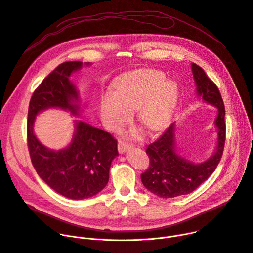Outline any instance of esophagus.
Returning <instances> with one entry per match:
<instances>
[{"mask_svg": "<svg viewBox=\"0 0 253 253\" xmlns=\"http://www.w3.org/2000/svg\"><path fill=\"white\" fill-rule=\"evenodd\" d=\"M131 146H132V144H129V143L125 142V141H122V140H119V141H118V150H119L120 153L125 152V151H126L128 148H130Z\"/></svg>", "mask_w": 253, "mask_h": 253, "instance_id": "esophagus-1", "label": "esophagus"}]
</instances>
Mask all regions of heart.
I'll list each match as a JSON object with an SVG mask.
<instances>
[{
  "label": "heart",
  "instance_id": "1",
  "mask_svg": "<svg viewBox=\"0 0 253 253\" xmlns=\"http://www.w3.org/2000/svg\"><path fill=\"white\" fill-rule=\"evenodd\" d=\"M116 94L108 93L100 103V117L110 130L120 129L138 109L137 119L150 132L164 129L169 122L176 100V86L158 71L132 73L116 84Z\"/></svg>",
  "mask_w": 253,
  "mask_h": 253
}]
</instances>
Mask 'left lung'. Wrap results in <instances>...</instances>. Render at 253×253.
<instances>
[{
    "instance_id": "obj_1",
    "label": "left lung",
    "mask_w": 253,
    "mask_h": 253,
    "mask_svg": "<svg viewBox=\"0 0 253 253\" xmlns=\"http://www.w3.org/2000/svg\"><path fill=\"white\" fill-rule=\"evenodd\" d=\"M192 70L198 94L204 101L218 108L215 121L218 127V145L215 154L206 162L199 165L188 162L174 150V123L159 138L147 145L149 167L141 173V181L152 194L165 199L188 195L200 187L215 171L224 150L225 107L220 90L201 66L193 63Z\"/></svg>"
}]
</instances>
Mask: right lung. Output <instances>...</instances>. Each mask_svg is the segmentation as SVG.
Instances as JSON below:
<instances>
[{
	"label": "right lung",
	"mask_w": 253,
	"mask_h": 253,
	"mask_svg": "<svg viewBox=\"0 0 253 253\" xmlns=\"http://www.w3.org/2000/svg\"><path fill=\"white\" fill-rule=\"evenodd\" d=\"M82 64L62 62L42 81L31 97L27 120L28 150L37 174L56 193L73 200L93 197L106 187L112 160L119 154L117 140L110 133L79 121L72 143L52 151L37 140L33 123L40 111L51 107L78 114L79 106L74 104L78 93L68 79Z\"/></svg>",
	"instance_id": "add662e5"
}]
</instances>
